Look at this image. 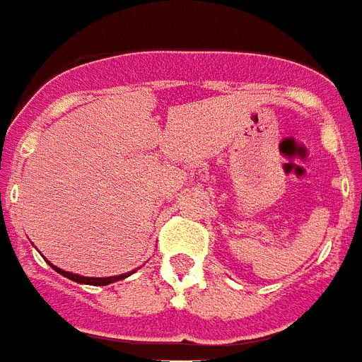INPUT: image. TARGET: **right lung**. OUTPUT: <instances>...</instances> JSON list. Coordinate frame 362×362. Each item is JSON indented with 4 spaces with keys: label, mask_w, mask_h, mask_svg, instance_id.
<instances>
[{
    "label": "right lung",
    "mask_w": 362,
    "mask_h": 362,
    "mask_svg": "<svg viewBox=\"0 0 362 362\" xmlns=\"http://www.w3.org/2000/svg\"><path fill=\"white\" fill-rule=\"evenodd\" d=\"M51 267L54 269L57 273H60V275H64V277H68L70 281H76V283H79V285H93V286H106L110 285V283H115V281H121L125 279V277H129L131 273H121V275H114V277H85V275H79V273H71V272H64V269H60V267L52 266ZM136 272V269H134Z\"/></svg>",
    "instance_id": "right-lung-1"
}]
</instances>
